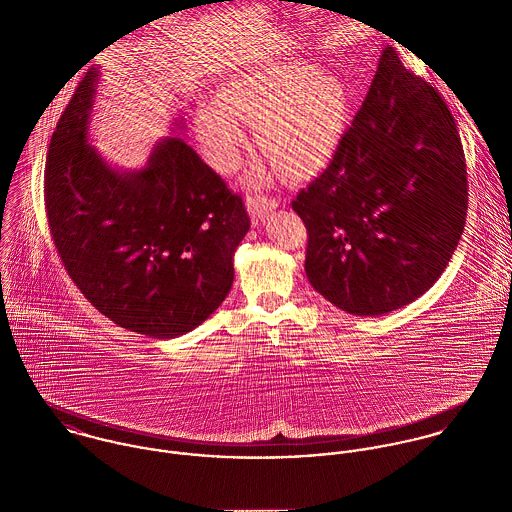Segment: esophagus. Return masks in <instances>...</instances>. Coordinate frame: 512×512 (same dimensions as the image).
<instances>
[{"mask_svg": "<svg viewBox=\"0 0 512 512\" xmlns=\"http://www.w3.org/2000/svg\"><path fill=\"white\" fill-rule=\"evenodd\" d=\"M246 209L252 217V222L258 224V222L266 219L274 209H278V201L268 199V197H260V195H248L246 197Z\"/></svg>", "mask_w": 512, "mask_h": 512, "instance_id": "1", "label": "esophagus"}]
</instances>
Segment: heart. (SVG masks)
<instances>
[{
  "label": "heart",
  "mask_w": 512,
  "mask_h": 512,
  "mask_svg": "<svg viewBox=\"0 0 512 512\" xmlns=\"http://www.w3.org/2000/svg\"><path fill=\"white\" fill-rule=\"evenodd\" d=\"M351 96L343 80L290 61L236 74L220 86L217 102H205L195 116L197 136L219 171H232L246 132L240 120L256 124V142L292 177L321 171L343 142Z\"/></svg>",
  "instance_id": "1"
}]
</instances>
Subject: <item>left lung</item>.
Returning <instances> with one entry per match:
<instances>
[{
	"mask_svg": "<svg viewBox=\"0 0 512 512\" xmlns=\"http://www.w3.org/2000/svg\"><path fill=\"white\" fill-rule=\"evenodd\" d=\"M292 209L309 234L307 280L339 309L376 317L438 282L467 217L465 155L447 104L390 45L329 167Z\"/></svg>",
	"mask_w": 512,
	"mask_h": 512,
	"instance_id": "1",
	"label": "left lung"
}]
</instances>
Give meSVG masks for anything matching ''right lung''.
Segmentation results:
<instances>
[{
	"label": "right lung",
	"mask_w": 512,
	"mask_h": 512,
	"mask_svg": "<svg viewBox=\"0 0 512 512\" xmlns=\"http://www.w3.org/2000/svg\"><path fill=\"white\" fill-rule=\"evenodd\" d=\"M98 80L96 67L84 74L49 144V228L76 288L102 315L146 337L175 339L230 292L250 219L242 199L177 136L157 142L142 169L112 167L88 142Z\"/></svg>",
	"instance_id": "add662e5"
}]
</instances>
